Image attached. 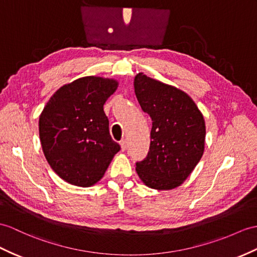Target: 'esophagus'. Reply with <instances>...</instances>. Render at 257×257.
Segmentation results:
<instances>
[{"label":"esophagus","instance_id":"esophagus-1","mask_svg":"<svg viewBox=\"0 0 257 257\" xmlns=\"http://www.w3.org/2000/svg\"><path fill=\"white\" fill-rule=\"evenodd\" d=\"M120 145H121L122 152H125V150H126V148H127V142L125 141V140H123V141L120 142Z\"/></svg>","mask_w":257,"mask_h":257}]
</instances>
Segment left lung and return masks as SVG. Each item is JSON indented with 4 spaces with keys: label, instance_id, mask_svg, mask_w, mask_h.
<instances>
[{
    "label": "left lung",
    "instance_id": "8db88e82",
    "mask_svg": "<svg viewBox=\"0 0 257 257\" xmlns=\"http://www.w3.org/2000/svg\"><path fill=\"white\" fill-rule=\"evenodd\" d=\"M134 88L143 111L153 121L149 152L145 159L136 164V172L150 189H176L190 176L204 154V116L186 92L144 73L135 76Z\"/></svg>",
    "mask_w": 257,
    "mask_h": 257
}]
</instances>
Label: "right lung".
<instances>
[{"label":"right lung","mask_w":257,"mask_h":257,"mask_svg":"<svg viewBox=\"0 0 257 257\" xmlns=\"http://www.w3.org/2000/svg\"><path fill=\"white\" fill-rule=\"evenodd\" d=\"M118 86L113 78L85 76L56 90L39 116L48 164L72 185L89 187L102 179L120 150L111 139L103 104Z\"/></svg>","instance_id":"add662e5"}]
</instances>
